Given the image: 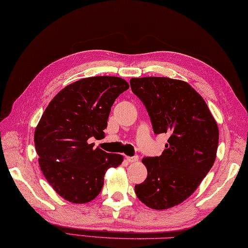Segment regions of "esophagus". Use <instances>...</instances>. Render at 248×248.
Returning <instances> with one entry per match:
<instances>
[{
	"label": "esophagus",
	"mask_w": 248,
	"mask_h": 248,
	"mask_svg": "<svg viewBox=\"0 0 248 248\" xmlns=\"http://www.w3.org/2000/svg\"><path fill=\"white\" fill-rule=\"evenodd\" d=\"M138 159V156H126V160L129 161V163H137Z\"/></svg>",
	"instance_id": "obj_1"
}]
</instances>
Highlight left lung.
Here are the masks:
<instances>
[{"mask_svg": "<svg viewBox=\"0 0 248 248\" xmlns=\"http://www.w3.org/2000/svg\"><path fill=\"white\" fill-rule=\"evenodd\" d=\"M130 88L148 110L154 133L169 135L160 156L142 159L148 176L135 193L151 209H170L193 195L213 166L218 127L204 99L187 82L131 78Z\"/></svg>", "mask_w": 248, "mask_h": 248, "instance_id": "obj_1", "label": "left lung"}]
</instances>
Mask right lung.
Segmentation results:
<instances>
[{"label":"right lung","mask_w":248,"mask_h":248,"mask_svg":"<svg viewBox=\"0 0 248 248\" xmlns=\"http://www.w3.org/2000/svg\"><path fill=\"white\" fill-rule=\"evenodd\" d=\"M129 88L124 79L97 76L70 83L54 96L35 128L40 170L62 198L87 203L102 190L106 171L123 155L93 149L91 137L104 136L111 106Z\"/></svg>","instance_id":"add662e5"}]
</instances>
